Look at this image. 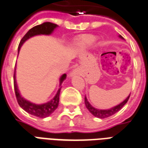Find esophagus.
<instances>
[{"label": "esophagus", "instance_id": "1", "mask_svg": "<svg viewBox=\"0 0 148 148\" xmlns=\"http://www.w3.org/2000/svg\"><path fill=\"white\" fill-rule=\"evenodd\" d=\"M78 72H79V71H78L77 69H75V70H74V71H73V72L71 73V75H74V74H78Z\"/></svg>", "mask_w": 148, "mask_h": 148}]
</instances>
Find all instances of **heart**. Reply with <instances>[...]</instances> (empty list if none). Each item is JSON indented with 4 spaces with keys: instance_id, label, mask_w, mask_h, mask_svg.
Wrapping results in <instances>:
<instances>
[{
    "instance_id": "1",
    "label": "heart",
    "mask_w": 148,
    "mask_h": 148,
    "mask_svg": "<svg viewBox=\"0 0 148 148\" xmlns=\"http://www.w3.org/2000/svg\"><path fill=\"white\" fill-rule=\"evenodd\" d=\"M94 38H92V37H87V38H84V40H83V42L85 45H90L93 42Z\"/></svg>"
}]
</instances>
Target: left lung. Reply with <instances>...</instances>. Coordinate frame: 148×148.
Wrapping results in <instances>:
<instances>
[{"instance_id":"left-lung-1","label":"left lung","mask_w":148,"mask_h":148,"mask_svg":"<svg viewBox=\"0 0 148 148\" xmlns=\"http://www.w3.org/2000/svg\"><path fill=\"white\" fill-rule=\"evenodd\" d=\"M121 38H123L121 37V35L119 36ZM130 95L128 97H127L126 99H125L124 101L121 103L120 104L118 105V106H116L114 108H111L110 110H99V109H96V108H93V107H92L90 105V103H88L87 99H86V97H85V104L86 106V108L89 110V112L91 114H92L96 118H99V119H106V118H108V117H110V116L113 115L115 113H117L119 110H120L122 108V107L124 106L125 103H127V101L129 100L130 99Z\"/></svg>"}]
</instances>
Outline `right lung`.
Returning a JSON list of instances; mask_svg holds the SVG:
<instances>
[{
    "label": "right lung",
    "instance_id": "add662e5",
    "mask_svg": "<svg viewBox=\"0 0 148 148\" xmlns=\"http://www.w3.org/2000/svg\"><path fill=\"white\" fill-rule=\"evenodd\" d=\"M57 27L56 24L52 23H44L40 24V25H38L35 26L33 28L29 29V31L24 35L23 38H22L19 45H18V50L21 48L22 45L29 38H31L34 35L38 34H50L53 31V29ZM66 77V74H63V76L60 78V85H62V83L64 81V79ZM14 88H15V93H16V99L18 102V105L21 107L24 110H26L27 112H28L32 115H34L36 117L40 118V119H44L46 118L50 114H52L54 112L56 109L58 108L59 106V100H60V93L61 87L60 86V88L57 92V94L56 95L54 98L49 101L47 103L41 105H37L34 103H32L30 102L27 101L26 99H24L20 94L18 92V88H17V85H16V74L14 73Z\"/></svg>",
    "mask_w": 148,
    "mask_h": 148
}]
</instances>
